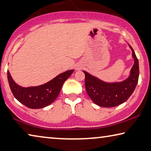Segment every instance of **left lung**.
Returning a JSON list of instances; mask_svg holds the SVG:
<instances>
[{"instance_id":"8db88e82","label":"left lung","mask_w":151,"mask_h":151,"mask_svg":"<svg viewBox=\"0 0 151 151\" xmlns=\"http://www.w3.org/2000/svg\"><path fill=\"white\" fill-rule=\"evenodd\" d=\"M130 47L132 52L134 63L131 69L130 76L122 82L105 83L83 70L85 75L86 91L92 101L97 106L104 107L119 106L127 101L134 91L139 76V66L133 48L130 45Z\"/></svg>"}]
</instances>
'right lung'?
Wrapping results in <instances>:
<instances>
[{"label": "right lung", "instance_id": "right-lung-1", "mask_svg": "<svg viewBox=\"0 0 151 151\" xmlns=\"http://www.w3.org/2000/svg\"><path fill=\"white\" fill-rule=\"evenodd\" d=\"M74 70L60 74L45 84L37 87H22L14 82L9 71H7L9 84L17 99L31 109H40L51 104L58 96L62 87Z\"/></svg>", "mask_w": 151, "mask_h": 151}]
</instances>
